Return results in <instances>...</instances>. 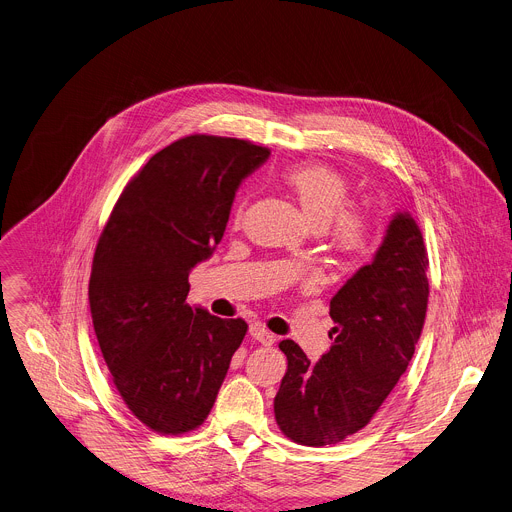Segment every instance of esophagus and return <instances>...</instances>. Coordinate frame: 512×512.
I'll list each match as a JSON object with an SVG mask.
<instances>
[{"label":"esophagus","instance_id":"obj_1","mask_svg":"<svg viewBox=\"0 0 512 512\" xmlns=\"http://www.w3.org/2000/svg\"><path fill=\"white\" fill-rule=\"evenodd\" d=\"M249 335L257 341V343H261V345H271L273 341H275V337L263 327V324H251L249 327Z\"/></svg>","mask_w":512,"mask_h":512}]
</instances>
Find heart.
I'll return each instance as SVG.
<instances>
[{
  "label": "heart",
  "mask_w": 512,
  "mask_h": 512,
  "mask_svg": "<svg viewBox=\"0 0 512 512\" xmlns=\"http://www.w3.org/2000/svg\"><path fill=\"white\" fill-rule=\"evenodd\" d=\"M282 181L292 192L308 220L322 228L329 249L345 261L361 257L369 247V220L349 202V181L329 165H292L282 173ZM245 216V202L235 208V222Z\"/></svg>",
  "instance_id": "1"
}]
</instances>
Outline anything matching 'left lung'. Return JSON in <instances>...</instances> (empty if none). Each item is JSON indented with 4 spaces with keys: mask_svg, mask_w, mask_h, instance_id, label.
I'll list each match as a JSON object with an SVG mask.
<instances>
[{
    "mask_svg": "<svg viewBox=\"0 0 512 512\" xmlns=\"http://www.w3.org/2000/svg\"><path fill=\"white\" fill-rule=\"evenodd\" d=\"M429 257L421 228L396 214L374 261L333 296V345L310 363L290 339L280 343L288 371L275 394L280 431L294 443L322 447L361 431L406 371L429 302Z\"/></svg>",
    "mask_w": 512,
    "mask_h": 512,
    "instance_id": "8db88e82",
    "label": "left lung"
}]
</instances>
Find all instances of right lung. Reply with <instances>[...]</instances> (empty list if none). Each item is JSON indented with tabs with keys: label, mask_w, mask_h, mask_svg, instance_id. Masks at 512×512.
<instances>
[{
	"label": "right lung",
	"mask_w": 512,
	"mask_h": 512,
	"mask_svg": "<svg viewBox=\"0 0 512 512\" xmlns=\"http://www.w3.org/2000/svg\"><path fill=\"white\" fill-rule=\"evenodd\" d=\"M269 149L243 138L190 134L138 171L94 253L89 308L114 386L155 433L183 435L210 414L243 318L192 308L190 269L220 243L239 183Z\"/></svg>",
	"instance_id": "right-lung-1"
}]
</instances>
